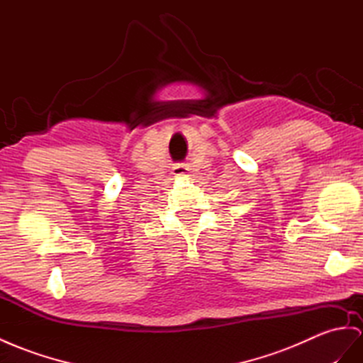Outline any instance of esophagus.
<instances>
[{"label":"esophagus","instance_id":"34e87169","mask_svg":"<svg viewBox=\"0 0 363 363\" xmlns=\"http://www.w3.org/2000/svg\"><path fill=\"white\" fill-rule=\"evenodd\" d=\"M187 167H185V165H178V167H174V174L176 176H181V174H185V173H187Z\"/></svg>","mask_w":363,"mask_h":363}]
</instances>
